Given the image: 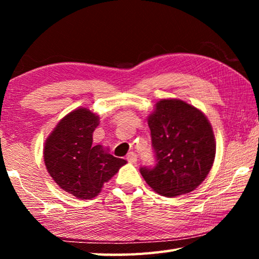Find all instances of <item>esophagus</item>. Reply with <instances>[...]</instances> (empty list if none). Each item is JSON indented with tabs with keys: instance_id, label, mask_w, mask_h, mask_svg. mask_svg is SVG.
Returning <instances> with one entry per match:
<instances>
[{
	"instance_id": "1",
	"label": "esophagus",
	"mask_w": 259,
	"mask_h": 259,
	"mask_svg": "<svg viewBox=\"0 0 259 259\" xmlns=\"http://www.w3.org/2000/svg\"><path fill=\"white\" fill-rule=\"evenodd\" d=\"M126 160H128L130 163H136V162H137V154H136L135 152H130L128 156H126Z\"/></svg>"
}]
</instances>
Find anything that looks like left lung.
I'll return each instance as SVG.
<instances>
[{
    "mask_svg": "<svg viewBox=\"0 0 259 259\" xmlns=\"http://www.w3.org/2000/svg\"><path fill=\"white\" fill-rule=\"evenodd\" d=\"M155 165L140 166L145 182L159 194L195 190L211 169L216 143L204 114L181 99H161L148 116Z\"/></svg>",
    "mask_w": 259,
    "mask_h": 259,
    "instance_id": "1",
    "label": "left lung"
}]
</instances>
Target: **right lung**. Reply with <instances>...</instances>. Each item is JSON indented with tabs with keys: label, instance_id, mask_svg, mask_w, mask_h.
<instances>
[{
	"label": "right lung",
	"instance_id": "obj_1",
	"mask_svg": "<svg viewBox=\"0 0 259 259\" xmlns=\"http://www.w3.org/2000/svg\"><path fill=\"white\" fill-rule=\"evenodd\" d=\"M99 117L77 108L61 120L45 144V163L58 186L77 199H94L126 161L93 145Z\"/></svg>",
	"mask_w": 259,
	"mask_h": 259
}]
</instances>
